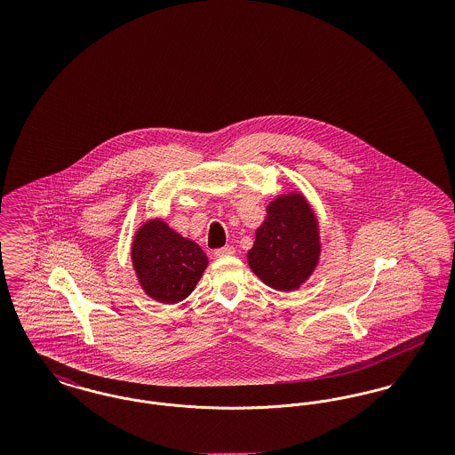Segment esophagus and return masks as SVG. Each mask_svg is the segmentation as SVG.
Instances as JSON below:
<instances>
[{
	"instance_id": "1",
	"label": "esophagus",
	"mask_w": 455,
	"mask_h": 455,
	"mask_svg": "<svg viewBox=\"0 0 455 455\" xmlns=\"http://www.w3.org/2000/svg\"><path fill=\"white\" fill-rule=\"evenodd\" d=\"M234 252H235V249H234L232 245H225V247L215 251V256H217V258H223V256H232Z\"/></svg>"
}]
</instances>
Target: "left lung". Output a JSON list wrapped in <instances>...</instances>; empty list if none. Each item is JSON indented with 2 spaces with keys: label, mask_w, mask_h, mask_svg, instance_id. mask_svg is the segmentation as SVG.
Listing matches in <instances>:
<instances>
[{
  "label": "left lung",
  "mask_w": 455,
  "mask_h": 455,
  "mask_svg": "<svg viewBox=\"0 0 455 455\" xmlns=\"http://www.w3.org/2000/svg\"><path fill=\"white\" fill-rule=\"evenodd\" d=\"M319 251L317 221L303 196H280L267 206L247 260L267 286L290 291L312 275Z\"/></svg>",
  "instance_id": "8db88e82"
}]
</instances>
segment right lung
<instances>
[{"instance_id":"1","label":"right lung","mask_w":455,"mask_h":455,"mask_svg":"<svg viewBox=\"0 0 455 455\" xmlns=\"http://www.w3.org/2000/svg\"><path fill=\"white\" fill-rule=\"evenodd\" d=\"M131 256L143 290L162 303L184 300L208 266V258L197 243L180 237L160 220H152L138 230Z\"/></svg>"}]
</instances>
